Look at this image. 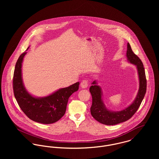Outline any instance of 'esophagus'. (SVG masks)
Returning <instances> with one entry per match:
<instances>
[{
	"label": "esophagus",
	"mask_w": 159,
	"mask_h": 159,
	"mask_svg": "<svg viewBox=\"0 0 159 159\" xmlns=\"http://www.w3.org/2000/svg\"><path fill=\"white\" fill-rule=\"evenodd\" d=\"M81 87L83 89L86 88L88 86V81L86 80H83L81 83Z\"/></svg>",
	"instance_id": "esophagus-1"
}]
</instances>
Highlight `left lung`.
Wrapping results in <instances>:
<instances>
[{
    "mask_svg": "<svg viewBox=\"0 0 159 159\" xmlns=\"http://www.w3.org/2000/svg\"><path fill=\"white\" fill-rule=\"evenodd\" d=\"M126 56L129 62L136 66L139 83V90L136 98L130 106L119 111H110L106 108L103 102L102 89L97 85L96 81L92 83V85L89 89L92 97L91 114L95 120L105 125H116L130 119L139 107L146 92L147 82L143 62L133 52L129 43H127Z\"/></svg>",
    "mask_w": 159,
    "mask_h": 159,
    "instance_id": "1",
    "label": "left lung"
}]
</instances>
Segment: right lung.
<instances>
[{
    "mask_svg": "<svg viewBox=\"0 0 159 159\" xmlns=\"http://www.w3.org/2000/svg\"><path fill=\"white\" fill-rule=\"evenodd\" d=\"M26 53L24 52L20 55L15 66L13 79L15 97L22 111L30 119L45 124L54 123L65 114L68 98L78 90L80 83L61 88L44 97L32 96L26 91L22 79V63Z\"/></svg>",
    "mask_w": 159,
    "mask_h": 159,
    "instance_id": "1",
    "label": "right lung"
}]
</instances>
